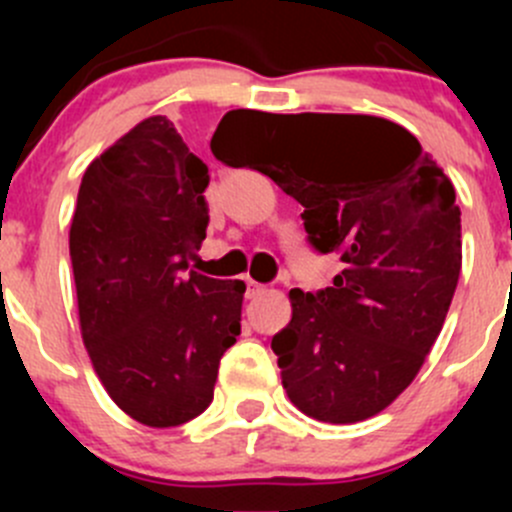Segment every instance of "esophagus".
I'll use <instances>...</instances> for the list:
<instances>
[{
    "mask_svg": "<svg viewBox=\"0 0 512 512\" xmlns=\"http://www.w3.org/2000/svg\"><path fill=\"white\" fill-rule=\"evenodd\" d=\"M262 292H265V285H260V282L255 280H247V297H260Z\"/></svg>",
    "mask_w": 512,
    "mask_h": 512,
    "instance_id": "obj_1",
    "label": "esophagus"
}]
</instances>
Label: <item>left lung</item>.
Segmentation results:
<instances>
[{
  "label": "left lung",
  "mask_w": 512,
  "mask_h": 512,
  "mask_svg": "<svg viewBox=\"0 0 512 512\" xmlns=\"http://www.w3.org/2000/svg\"><path fill=\"white\" fill-rule=\"evenodd\" d=\"M250 141L265 151L255 170L304 208L314 250L344 262L332 287L289 292L292 319L272 337L282 386L317 421H366L416 379L446 322L461 275L456 190L416 136L379 116L285 113L210 148L235 165Z\"/></svg>",
  "instance_id": "obj_1"
}]
</instances>
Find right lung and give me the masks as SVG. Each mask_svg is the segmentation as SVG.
Here are the masks:
<instances>
[{"mask_svg":"<svg viewBox=\"0 0 512 512\" xmlns=\"http://www.w3.org/2000/svg\"><path fill=\"white\" fill-rule=\"evenodd\" d=\"M225 118L262 128L275 113ZM208 183L165 116L133 126L81 178L69 232L81 337L113 404L143 426L203 414L240 337L245 282L188 270L210 223Z\"/></svg>","mask_w":512,"mask_h":512,"instance_id":"add662e5","label":"right lung"}]
</instances>
